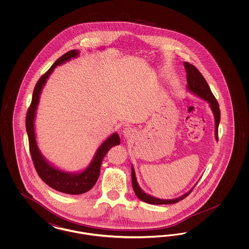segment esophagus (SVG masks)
<instances>
[{
    "instance_id": "obj_1",
    "label": "esophagus",
    "mask_w": 249,
    "mask_h": 249,
    "mask_svg": "<svg viewBox=\"0 0 249 249\" xmlns=\"http://www.w3.org/2000/svg\"><path fill=\"white\" fill-rule=\"evenodd\" d=\"M123 135H124V137H125L126 139H129V138L133 137L134 132H133V130H131L130 128H126L125 130H123Z\"/></svg>"
}]
</instances>
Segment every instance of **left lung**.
Listing matches in <instances>:
<instances>
[{
  "instance_id": "1",
  "label": "left lung",
  "mask_w": 249,
  "mask_h": 249,
  "mask_svg": "<svg viewBox=\"0 0 249 249\" xmlns=\"http://www.w3.org/2000/svg\"><path fill=\"white\" fill-rule=\"evenodd\" d=\"M184 66L186 69L187 72V82H188V89L190 91L194 92L195 94L200 96L203 100H205L207 103L210 104V107L213 110V115H214V124H215V139L216 141H218V125L220 122V109H219V105L215 99V97L213 96L208 84L206 82V80L204 79V77L202 76L201 72L199 70L192 65L190 62H184ZM131 183H132V188L133 191L135 193V195L141 200L144 201L146 203H150V204H172V203H176L183 199H185L187 196H189L190 192L193 190H190L188 193H186L185 195H183L182 197L175 199V200H160V199H157L150 195L145 194L142 191L136 181L135 178V173L133 170V167H131Z\"/></svg>"
}]
</instances>
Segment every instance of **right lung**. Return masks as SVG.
Masks as SVG:
<instances>
[{"label":"right lung","mask_w":249,"mask_h":249,"mask_svg":"<svg viewBox=\"0 0 249 249\" xmlns=\"http://www.w3.org/2000/svg\"><path fill=\"white\" fill-rule=\"evenodd\" d=\"M77 55H78L77 50L68 51L67 53H65L64 55H62L60 58L57 59L55 63L49 68V70L46 71L39 78L34 89L32 103L28 108L27 115H26V130L28 133V138H29L30 153L32 156V160L39 178L53 190L62 192V193H66V194H71V195L83 194L93 188L100 176L101 164L103 162L105 156L113 146L120 143V139L118 133H114L113 135H111L108 139H107V141L103 142L102 145L99 147L90 165L81 174H78V175L67 174L52 167L45 160V159L42 157L40 151L38 150V147L36 144L34 120L36 116V107L39 102V96L41 93L42 88L46 83L49 74L53 71L56 66L63 63L64 61L69 60L71 58L76 57Z\"/></svg>","instance_id":"add662e5"}]
</instances>
